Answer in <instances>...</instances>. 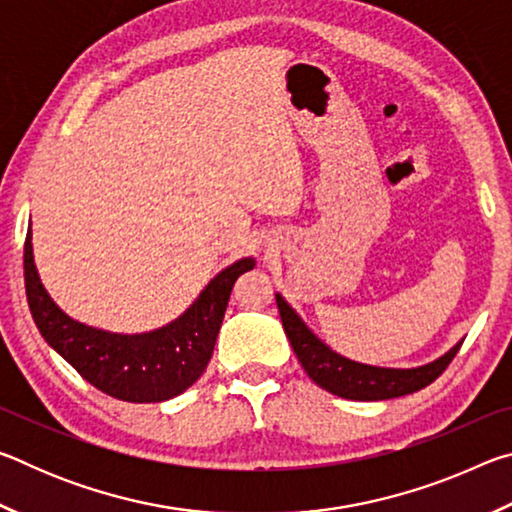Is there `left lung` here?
I'll return each mask as SVG.
<instances>
[{
	"label": "left lung",
	"instance_id": "1",
	"mask_svg": "<svg viewBox=\"0 0 512 512\" xmlns=\"http://www.w3.org/2000/svg\"><path fill=\"white\" fill-rule=\"evenodd\" d=\"M277 309H280L282 327L291 341V348L296 352L302 368L307 375L316 381L327 393L345 397V400L357 402H375V400H391V397H402L420 391L443 375L445 368L452 363L456 352L461 350V343L454 345L445 357L427 363L420 368H377L366 366L341 357L334 350L316 339L314 332L302 323L300 316L293 311L287 300L280 293H275Z\"/></svg>",
	"mask_w": 512,
	"mask_h": 512
}]
</instances>
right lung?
Segmentation results:
<instances>
[{"mask_svg": "<svg viewBox=\"0 0 512 512\" xmlns=\"http://www.w3.org/2000/svg\"><path fill=\"white\" fill-rule=\"evenodd\" d=\"M255 259H239L207 284L183 316L146 334H112L69 318L42 287L33 264L31 230L24 241V284L42 339L101 393L124 402H164L203 375L237 277Z\"/></svg>", "mask_w": 512, "mask_h": 512, "instance_id": "add662e5", "label": "right lung"}]
</instances>
